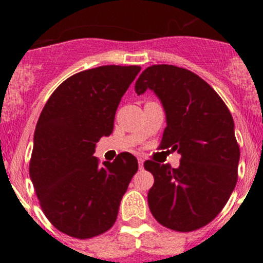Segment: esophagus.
Returning a JSON list of instances; mask_svg holds the SVG:
<instances>
[{"instance_id":"obj_1","label":"esophagus","mask_w":263,"mask_h":263,"mask_svg":"<svg viewBox=\"0 0 263 263\" xmlns=\"http://www.w3.org/2000/svg\"><path fill=\"white\" fill-rule=\"evenodd\" d=\"M144 159L142 158H139V166H140V169H142L144 168Z\"/></svg>"}]
</instances>
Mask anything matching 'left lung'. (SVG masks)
I'll return each mask as SVG.
<instances>
[{
    "mask_svg": "<svg viewBox=\"0 0 263 263\" xmlns=\"http://www.w3.org/2000/svg\"><path fill=\"white\" fill-rule=\"evenodd\" d=\"M150 89L166 117L161 148L181 154L178 168L144 163L154 176L147 195L153 216L177 232H192L214 220L238 179L240 151L229 109L196 73L173 65H154L140 75L137 95Z\"/></svg>",
    "mask_w": 263,
    "mask_h": 263,
    "instance_id": "8db88e82",
    "label": "left lung"
}]
</instances>
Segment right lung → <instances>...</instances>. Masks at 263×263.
<instances>
[{
  "instance_id": "add662e5",
  "label": "right lung",
  "mask_w": 263,
  "mask_h": 263,
  "mask_svg": "<svg viewBox=\"0 0 263 263\" xmlns=\"http://www.w3.org/2000/svg\"><path fill=\"white\" fill-rule=\"evenodd\" d=\"M140 70L110 65L81 71L63 81L42 110L29 174L47 219L70 237L87 239L109 230L139 169L129 153L103 165L94 153L113 132L121 98Z\"/></svg>"
}]
</instances>
